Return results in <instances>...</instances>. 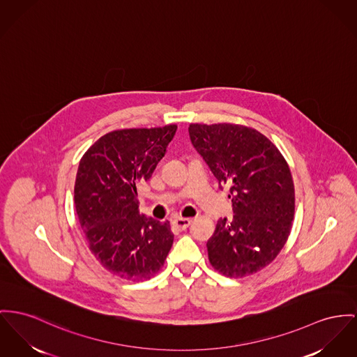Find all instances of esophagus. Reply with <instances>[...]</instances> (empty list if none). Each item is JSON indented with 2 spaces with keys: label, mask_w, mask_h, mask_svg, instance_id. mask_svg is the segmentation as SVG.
<instances>
[{
  "label": "esophagus",
  "mask_w": 357,
  "mask_h": 357,
  "mask_svg": "<svg viewBox=\"0 0 357 357\" xmlns=\"http://www.w3.org/2000/svg\"><path fill=\"white\" fill-rule=\"evenodd\" d=\"M190 218H176L174 220H173V225H174V227L176 229H178V230H185L188 226L190 225Z\"/></svg>",
  "instance_id": "obj_1"
}]
</instances>
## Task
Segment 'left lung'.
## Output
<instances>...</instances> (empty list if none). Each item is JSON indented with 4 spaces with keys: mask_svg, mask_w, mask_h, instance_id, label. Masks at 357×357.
I'll return each mask as SVG.
<instances>
[{
    "mask_svg": "<svg viewBox=\"0 0 357 357\" xmlns=\"http://www.w3.org/2000/svg\"><path fill=\"white\" fill-rule=\"evenodd\" d=\"M190 142L229 185L233 219H219L207 242L208 260L227 278L265 268L283 249L295 214V188L280 150L260 131L233 123H190Z\"/></svg>",
    "mask_w": 357,
    "mask_h": 357,
    "instance_id": "1",
    "label": "left lung"
}]
</instances>
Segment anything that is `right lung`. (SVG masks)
Segmentation results:
<instances>
[{"label": "right lung", "instance_id": "obj_1", "mask_svg": "<svg viewBox=\"0 0 357 357\" xmlns=\"http://www.w3.org/2000/svg\"><path fill=\"white\" fill-rule=\"evenodd\" d=\"M177 126L115 130L82 155L74 207L97 261L126 280L139 282L161 271L173 245L169 222L139 214L137 188L162 160Z\"/></svg>", "mask_w": 357, "mask_h": 357}]
</instances>
